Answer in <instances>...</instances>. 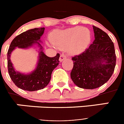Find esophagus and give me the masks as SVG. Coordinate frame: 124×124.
<instances>
[{
    "label": "esophagus",
    "instance_id": "esophagus-1",
    "mask_svg": "<svg viewBox=\"0 0 124 124\" xmlns=\"http://www.w3.org/2000/svg\"><path fill=\"white\" fill-rule=\"evenodd\" d=\"M66 58H67V55L65 54H64V53H62V54H61L60 56V62H62L63 60H65V59H66Z\"/></svg>",
    "mask_w": 124,
    "mask_h": 124
}]
</instances>
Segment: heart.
<instances>
[{"instance_id": "heart-1", "label": "heart", "mask_w": 124, "mask_h": 124, "mask_svg": "<svg viewBox=\"0 0 124 124\" xmlns=\"http://www.w3.org/2000/svg\"><path fill=\"white\" fill-rule=\"evenodd\" d=\"M53 43L60 50L69 47L73 54H79L85 50L91 41V33L87 28L75 27L63 30H58L53 34Z\"/></svg>"}]
</instances>
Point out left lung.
<instances>
[{
	"instance_id": "8db88e82",
	"label": "left lung",
	"mask_w": 124,
	"mask_h": 124,
	"mask_svg": "<svg viewBox=\"0 0 124 124\" xmlns=\"http://www.w3.org/2000/svg\"><path fill=\"white\" fill-rule=\"evenodd\" d=\"M95 40L88 48L72 58L71 78L80 88L93 89L109 81L116 63L114 43L101 29L93 26Z\"/></svg>"
}]
</instances>
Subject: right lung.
Returning a JSON list of instances; mask_svg holds the SVG:
<instances>
[{"label": "right lung", "instance_id": "obj_1", "mask_svg": "<svg viewBox=\"0 0 124 124\" xmlns=\"http://www.w3.org/2000/svg\"><path fill=\"white\" fill-rule=\"evenodd\" d=\"M45 28H35L28 30L15 37L11 42L7 52V66L11 79L18 87L23 90L35 91L45 88L50 83L51 73L59 64L60 54L54 57L47 56L43 51L40 43V37L44 33ZM35 44L40 48L37 68L29 74L25 75L15 71L10 61V54L15 49L28 48Z\"/></svg>", "mask_w": 124, "mask_h": 124}]
</instances>
